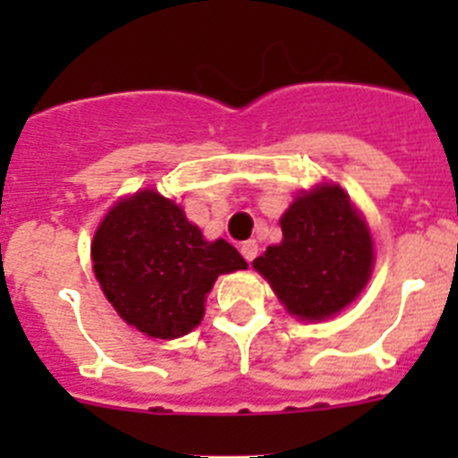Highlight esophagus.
Segmentation results:
<instances>
[{
    "mask_svg": "<svg viewBox=\"0 0 458 458\" xmlns=\"http://www.w3.org/2000/svg\"><path fill=\"white\" fill-rule=\"evenodd\" d=\"M257 252H259L257 241H248V242H242V245H241V254L245 257V261H254Z\"/></svg>",
    "mask_w": 458,
    "mask_h": 458,
    "instance_id": "esophagus-1",
    "label": "esophagus"
}]
</instances>
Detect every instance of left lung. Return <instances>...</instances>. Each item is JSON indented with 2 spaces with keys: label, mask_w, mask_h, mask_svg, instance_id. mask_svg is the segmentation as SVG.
Returning a JSON list of instances; mask_svg holds the SVG:
<instances>
[{
  "label": "left lung",
  "mask_w": 458,
  "mask_h": 458,
  "mask_svg": "<svg viewBox=\"0 0 458 458\" xmlns=\"http://www.w3.org/2000/svg\"><path fill=\"white\" fill-rule=\"evenodd\" d=\"M282 242L252 261L301 321H323L355 301L374 268L369 226L349 194L321 183L295 197L279 220Z\"/></svg>",
  "instance_id": "left-lung-1"
}]
</instances>
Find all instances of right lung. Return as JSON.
<instances>
[{
	"label": "right lung",
	"mask_w": 458,
	"mask_h": 458,
	"mask_svg": "<svg viewBox=\"0 0 458 458\" xmlns=\"http://www.w3.org/2000/svg\"><path fill=\"white\" fill-rule=\"evenodd\" d=\"M91 261L116 314L157 339L183 337L199 326L216 279L248 268L233 245L206 241L183 208L156 190L109 208L93 236Z\"/></svg>",
	"instance_id": "obj_1"
}]
</instances>
